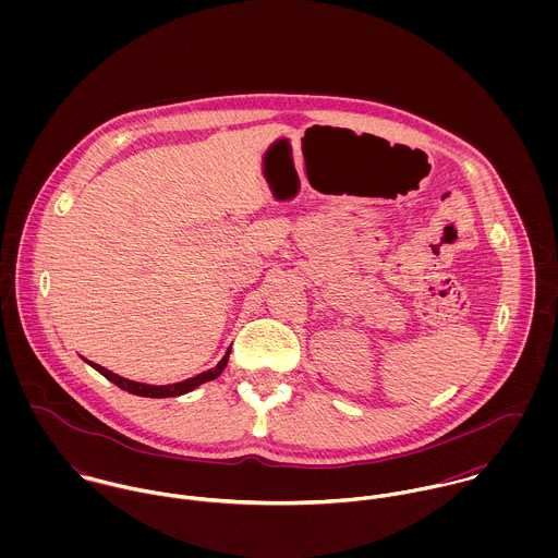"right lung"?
Instances as JSON below:
<instances>
[{"label": "right lung", "mask_w": 558, "mask_h": 558, "mask_svg": "<svg viewBox=\"0 0 558 558\" xmlns=\"http://www.w3.org/2000/svg\"><path fill=\"white\" fill-rule=\"evenodd\" d=\"M228 359H230V350L226 352V356L219 361L217 367H213V369H208V372H204V374H197V376H193V378H189V380H182V383H175V385H165V387L133 383V380H126V378H122V376H118V374H113V372H109V369H105V367H100V365H96V363H89V361H87V363H89L96 372H100L107 380H111L116 387H120V389H124V391H129V393H133V396H142V398H175V396H182V393L193 391L195 387H199V385H204V383H208V380H215V378L226 369Z\"/></svg>", "instance_id": "obj_1"}]
</instances>
